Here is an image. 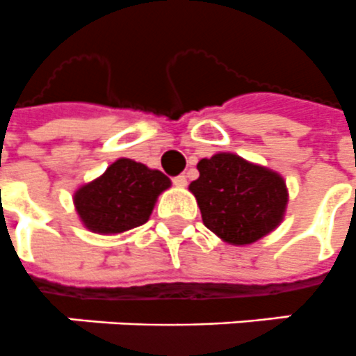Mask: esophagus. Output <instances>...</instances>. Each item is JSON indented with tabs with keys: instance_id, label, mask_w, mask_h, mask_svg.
<instances>
[{
	"instance_id": "esophagus-1",
	"label": "esophagus",
	"mask_w": 356,
	"mask_h": 356,
	"mask_svg": "<svg viewBox=\"0 0 356 356\" xmlns=\"http://www.w3.org/2000/svg\"><path fill=\"white\" fill-rule=\"evenodd\" d=\"M172 184H175L176 187H186L187 186V178L184 175H178L172 178Z\"/></svg>"
}]
</instances>
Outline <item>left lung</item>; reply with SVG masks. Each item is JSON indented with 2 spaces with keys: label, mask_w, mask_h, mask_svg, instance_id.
Masks as SVG:
<instances>
[{
  "label": "left lung",
  "mask_w": 356,
  "mask_h": 356,
  "mask_svg": "<svg viewBox=\"0 0 356 356\" xmlns=\"http://www.w3.org/2000/svg\"><path fill=\"white\" fill-rule=\"evenodd\" d=\"M196 167L200 176L189 189L206 227L226 243H255L281 222L289 195L280 175L227 152Z\"/></svg>",
  "instance_id": "obj_1"
}]
</instances>
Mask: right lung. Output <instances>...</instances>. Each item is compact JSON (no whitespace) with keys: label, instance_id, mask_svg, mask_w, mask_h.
Listing matches in <instances>:
<instances>
[{"label":"right lung","instance_id":"add662e5","mask_svg":"<svg viewBox=\"0 0 356 356\" xmlns=\"http://www.w3.org/2000/svg\"><path fill=\"white\" fill-rule=\"evenodd\" d=\"M169 186L160 170L121 158L75 193L76 213L92 232H127L149 220L156 198Z\"/></svg>","mask_w":356,"mask_h":356}]
</instances>
